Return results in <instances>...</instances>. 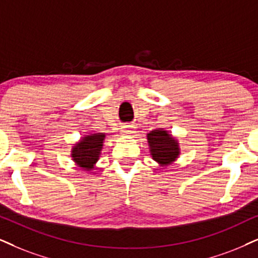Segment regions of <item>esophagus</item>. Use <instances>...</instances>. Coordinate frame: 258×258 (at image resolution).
I'll return each instance as SVG.
<instances>
[{"label":"esophagus","mask_w":258,"mask_h":258,"mask_svg":"<svg viewBox=\"0 0 258 258\" xmlns=\"http://www.w3.org/2000/svg\"><path fill=\"white\" fill-rule=\"evenodd\" d=\"M122 133H125V135H131V133L135 132V130H133V126L131 125H125L122 127Z\"/></svg>","instance_id":"esophagus-1"}]
</instances>
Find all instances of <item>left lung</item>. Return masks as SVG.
Returning a JSON list of instances; mask_svg holds the SVG:
<instances>
[{"mask_svg": "<svg viewBox=\"0 0 258 258\" xmlns=\"http://www.w3.org/2000/svg\"><path fill=\"white\" fill-rule=\"evenodd\" d=\"M148 140L151 148L152 157L159 164H170L178 156L177 143L168 135L167 131H162V130L151 131L148 135Z\"/></svg>", "mask_w": 258, "mask_h": 258, "instance_id": "8db88e82", "label": "left lung"}]
</instances>
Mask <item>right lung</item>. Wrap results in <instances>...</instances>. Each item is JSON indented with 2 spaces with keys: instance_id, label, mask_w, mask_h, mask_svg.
<instances>
[{
  "instance_id": "1",
  "label": "right lung",
  "mask_w": 258,
  "mask_h": 258,
  "mask_svg": "<svg viewBox=\"0 0 258 258\" xmlns=\"http://www.w3.org/2000/svg\"><path fill=\"white\" fill-rule=\"evenodd\" d=\"M103 139H105V135H102V133L84 137L73 149L74 161L80 167L88 169V170L93 169L94 164L99 159Z\"/></svg>"
}]
</instances>
